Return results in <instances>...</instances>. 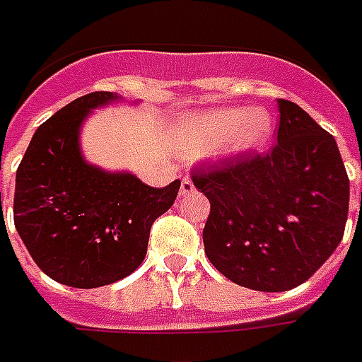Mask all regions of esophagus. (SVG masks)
<instances>
[{
	"label": "esophagus",
	"instance_id": "obj_1",
	"mask_svg": "<svg viewBox=\"0 0 362 362\" xmlns=\"http://www.w3.org/2000/svg\"><path fill=\"white\" fill-rule=\"evenodd\" d=\"M193 191H194L193 181H191L189 177H185V179L181 181V191H179V194H181V197H185V194L193 193Z\"/></svg>",
	"mask_w": 362,
	"mask_h": 362
}]
</instances>
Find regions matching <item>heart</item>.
Masks as SVG:
<instances>
[{"label": "heart", "instance_id": "heart-1", "mask_svg": "<svg viewBox=\"0 0 362 362\" xmlns=\"http://www.w3.org/2000/svg\"><path fill=\"white\" fill-rule=\"evenodd\" d=\"M273 134V119L263 109L220 107L187 117L179 127V140L191 153L216 150L234 158L261 150Z\"/></svg>", "mask_w": 362, "mask_h": 362}]
</instances>
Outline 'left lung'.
Instances as JSON below:
<instances>
[{
	"label": "left lung",
	"mask_w": 362,
	"mask_h": 362,
	"mask_svg": "<svg viewBox=\"0 0 362 362\" xmlns=\"http://www.w3.org/2000/svg\"><path fill=\"white\" fill-rule=\"evenodd\" d=\"M276 146L193 173L210 201L202 242L232 283L284 292L306 283L339 245L349 177L337 142L304 109L279 99Z\"/></svg>",
	"instance_id": "obj_1"
}]
</instances>
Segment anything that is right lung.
I'll use <instances>...</instances> for the list:
<instances>
[{"instance_id": "add662e5", "label": "right lung", "mask_w": 362, "mask_h": 362, "mask_svg": "<svg viewBox=\"0 0 362 362\" xmlns=\"http://www.w3.org/2000/svg\"><path fill=\"white\" fill-rule=\"evenodd\" d=\"M117 101L119 93L95 91L54 112L17 169L15 228L38 267L74 288L117 283L140 267L153 220L181 187L177 179L153 189L130 171H107L83 158V122Z\"/></svg>"}]
</instances>
